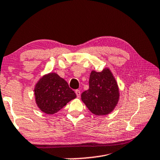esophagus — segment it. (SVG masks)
Listing matches in <instances>:
<instances>
[{
    "instance_id": "34e87169",
    "label": "esophagus",
    "mask_w": 160,
    "mask_h": 160,
    "mask_svg": "<svg viewBox=\"0 0 160 160\" xmlns=\"http://www.w3.org/2000/svg\"><path fill=\"white\" fill-rule=\"evenodd\" d=\"M75 93H76V95H77V97L78 98H80V91L79 90H75Z\"/></svg>"
}]
</instances>
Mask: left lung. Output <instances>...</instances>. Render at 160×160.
<instances>
[{"mask_svg": "<svg viewBox=\"0 0 160 160\" xmlns=\"http://www.w3.org/2000/svg\"><path fill=\"white\" fill-rule=\"evenodd\" d=\"M81 100L95 115H107L115 110L120 100V90L110 68H105L101 72L92 70L89 89L82 93Z\"/></svg>", "mask_w": 160, "mask_h": 160, "instance_id": "left-lung-1", "label": "left lung"}]
</instances>
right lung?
I'll return each instance as SVG.
<instances>
[{
	"mask_svg": "<svg viewBox=\"0 0 160 160\" xmlns=\"http://www.w3.org/2000/svg\"><path fill=\"white\" fill-rule=\"evenodd\" d=\"M35 103L40 111L53 115L76 98L68 82L57 73L49 72L40 78L34 88Z\"/></svg>",
	"mask_w": 160,
	"mask_h": 160,
	"instance_id": "add662e5",
	"label": "right lung"
}]
</instances>
